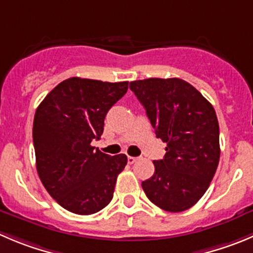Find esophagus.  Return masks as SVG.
I'll list each match as a JSON object with an SVG mask.
<instances>
[{
    "mask_svg": "<svg viewBox=\"0 0 253 253\" xmlns=\"http://www.w3.org/2000/svg\"><path fill=\"white\" fill-rule=\"evenodd\" d=\"M138 160V158H135V156H128V163L129 164H134L135 161Z\"/></svg>",
    "mask_w": 253,
    "mask_h": 253,
    "instance_id": "obj_1",
    "label": "esophagus"
}]
</instances>
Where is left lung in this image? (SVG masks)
I'll list each match as a JSON object with an SVG mask.
<instances>
[{
	"label": "left lung",
	"mask_w": 253,
	"mask_h": 253,
	"mask_svg": "<svg viewBox=\"0 0 253 253\" xmlns=\"http://www.w3.org/2000/svg\"><path fill=\"white\" fill-rule=\"evenodd\" d=\"M156 138L168 144L155 172L141 182L149 200L169 212L194 206L205 194L220 160V130L213 107L179 78L130 82Z\"/></svg>",
	"instance_id": "left-lung-1"
}]
</instances>
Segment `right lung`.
I'll use <instances>...</instances> for the list:
<instances>
[{"instance_id":"add662e5","label":"right lung","mask_w":253,"mask_h":253,"mask_svg":"<svg viewBox=\"0 0 253 253\" xmlns=\"http://www.w3.org/2000/svg\"><path fill=\"white\" fill-rule=\"evenodd\" d=\"M128 90V82L73 77L53 88L38 105L33 145L38 176L63 209L92 215L112 201L115 182L128 163L90 145L104 130L108 110Z\"/></svg>"}]
</instances>
